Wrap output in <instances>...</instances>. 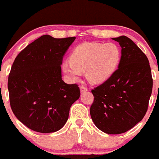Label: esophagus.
I'll use <instances>...</instances> for the list:
<instances>
[{
  "mask_svg": "<svg viewBox=\"0 0 159 159\" xmlns=\"http://www.w3.org/2000/svg\"><path fill=\"white\" fill-rule=\"evenodd\" d=\"M87 90L88 89L86 86H84V85H81L80 86V91H81V93H84V92H86Z\"/></svg>",
  "mask_w": 159,
  "mask_h": 159,
  "instance_id": "34e87169",
  "label": "esophagus"
}]
</instances>
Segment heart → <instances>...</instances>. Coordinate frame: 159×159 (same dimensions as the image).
I'll use <instances>...</instances> for the list:
<instances>
[{"label": "heart", "instance_id": "1", "mask_svg": "<svg viewBox=\"0 0 159 159\" xmlns=\"http://www.w3.org/2000/svg\"><path fill=\"white\" fill-rule=\"evenodd\" d=\"M120 57V50L115 43H83L73 50L62 70L72 80H78L86 72L89 82L100 83L113 74Z\"/></svg>", "mask_w": 159, "mask_h": 159}]
</instances>
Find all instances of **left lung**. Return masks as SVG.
<instances>
[{"label": "left lung", "instance_id": "left-lung-1", "mask_svg": "<svg viewBox=\"0 0 159 159\" xmlns=\"http://www.w3.org/2000/svg\"><path fill=\"white\" fill-rule=\"evenodd\" d=\"M122 47L118 69L107 80L92 89L90 116L98 129L121 134L133 128L146 113L153 80L146 55L125 36L112 38Z\"/></svg>", "mask_w": 159, "mask_h": 159}]
</instances>
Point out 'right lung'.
Listing matches in <instances>:
<instances>
[{"label": "right lung", "mask_w": 159, "mask_h": 159, "mask_svg": "<svg viewBox=\"0 0 159 159\" xmlns=\"http://www.w3.org/2000/svg\"><path fill=\"white\" fill-rule=\"evenodd\" d=\"M76 37L41 36L14 60L8 76L10 105L27 128L41 133L60 130L72 104L80 98L77 84L62 80L63 57Z\"/></svg>", "instance_id": "1"}]
</instances>
